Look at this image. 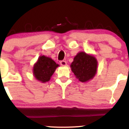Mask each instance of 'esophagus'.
I'll list each match as a JSON object with an SVG mask.
<instances>
[{"label": "esophagus", "mask_w": 129, "mask_h": 129, "mask_svg": "<svg viewBox=\"0 0 129 129\" xmlns=\"http://www.w3.org/2000/svg\"><path fill=\"white\" fill-rule=\"evenodd\" d=\"M60 63L61 66H66V65H67V62H66V60L60 61Z\"/></svg>", "instance_id": "esophagus-1"}]
</instances>
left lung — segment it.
<instances>
[{"mask_svg": "<svg viewBox=\"0 0 129 129\" xmlns=\"http://www.w3.org/2000/svg\"><path fill=\"white\" fill-rule=\"evenodd\" d=\"M97 64L95 57L84 52H80L74 57L71 67L76 78L82 82H85L95 75Z\"/></svg>", "mask_w": 129, "mask_h": 129, "instance_id": "left-lung-1", "label": "left lung"}]
</instances>
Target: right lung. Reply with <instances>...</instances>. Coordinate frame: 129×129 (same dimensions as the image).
<instances>
[{
  "instance_id": "right-lung-1",
  "label": "right lung",
  "mask_w": 129,
  "mask_h": 129,
  "mask_svg": "<svg viewBox=\"0 0 129 129\" xmlns=\"http://www.w3.org/2000/svg\"><path fill=\"white\" fill-rule=\"evenodd\" d=\"M58 65L51 58L40 55L33 67V74L36 79L41 82H46L50 80Z\"/></svg>"
}]
</instances>
